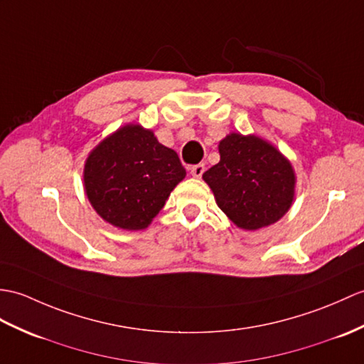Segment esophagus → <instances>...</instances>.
Segmentation results:
<instances>
[{"label": "esophagus", "instance_id": "obj_1", "mask_svg": "<svg viewBox=\"0 0 364 364\" xmlns=\"http://www.w3.org/2000/svg\"><path fill=\"white\" fill-rule=\"evenodd\" d=\"M203 172H205V164H196V166L191 167V173H192L193 178H200Z\"/></svg>", "mask_w": 364, "mask_h": 364}]
</instances>
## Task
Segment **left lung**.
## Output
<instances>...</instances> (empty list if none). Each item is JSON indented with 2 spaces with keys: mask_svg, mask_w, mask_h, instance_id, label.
Masks as SVG:
<instances>
[{
  "mask_svg": "<svg viewBox=\"0 0 364 364\" xmlns=\"http://www.w3.org/2000/svg\"><path fill=\"white\" fill-rule=\"evenodd\" d=\"M220 161L203 173L217 206L245 231L276 223L294 200L296 173L289 158L256 134L230 133L218 142Z\"/></svg>",
  "mask_w": 364,
  "mask_h": 364,
  "instance_id": "left-lung-1",
  "label": "left lung"
}]
</instances>
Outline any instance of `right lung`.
I'll use <instances>...</instances> for the list:
<instances>
[{
	"label": "right lung",
	"instance_id": "add662e5",
	"mask_svg": "<svg viewBox=\"0 0 364 364\" xmlns=\"http://www.w3.org/2000/svg\"><path fill=\"white\" fill-rule=\"evenodd\" d=\"M186 171L176 151L139 124H125L92 149L83 167V189L109 225L141 231L166 205Z\"/></svg>",
	"mask_w": 364,
	"mask_h": 364
}]
</instances>
